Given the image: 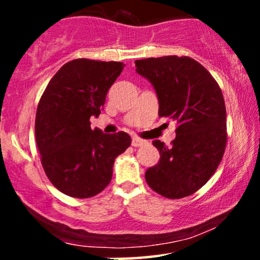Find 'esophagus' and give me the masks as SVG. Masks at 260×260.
<instances>
[{
  "mask_svg": "<svg viewBox=\"0 0 260 260\" xmlns=\"http://www.w3.org/2000/svg\"><path fill=\"white\" fill-rule=\"evenodd\" d=\"M143 144H147V142H145V140H143L142 138H138V137H133V139H132L133 147H142Z\"/></svg>",
  "mask_w": 260,
  "mask_h": 260,
  "instance_id": "obj_1",
  "label": "esophagus"
}]
</instances>
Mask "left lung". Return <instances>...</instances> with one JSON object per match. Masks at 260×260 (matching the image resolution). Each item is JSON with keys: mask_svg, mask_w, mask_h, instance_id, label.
Masks as SVG:
<instances>
[{"mask_svg": "<svg viewBox=\"0 0 260 260\" xmlns=\"http://www.w3.org/2000/svg\"><path fill=\"white\" fill-rule=\"evenodd\" d=\"M136 67L156 91L160 117L177 122L171 147L153 142L160 161L147 170L145 180L160 196L184 198L207 183L225 153L228 133L221 89L199 62L187 56L137 59Z\"/></svg>", "mask_w": 260, "mask_h": 260, "instance_id": "obj_1", "label": "left lung"}]
</instances>
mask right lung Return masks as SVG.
Here are the masks:
<instances>
[{
	"label": "right lung",
	"mask_w": 260,
	"mask_h": 260,
	"mask_svg": "<svg viewBox=\"0 0 260 260\" xmlns=\"http://www.w3.org/2000/svg\"><path fill=\"white\" fill-rule=\"evenodd\" d=\"M122 62L77 58L52 77L39 101L35 138L45 174L73 198L99 194L112 178L115 159L131 145L129 134L91 129Z\"/></svg>",
	"instance_id": "1"
}]
</instances>
